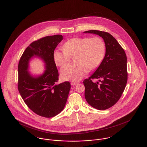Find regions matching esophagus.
I'll use <instances>...</instances> for the list:
<instances>
[{
    "mask_svg": "<svg viewBox=\"0 0 147 147\" xmlns=\"http://www.w3.org/2000/svg\"><path fill=\"white\" fill-rule=\"evenodd\" d=\"M78 84V82H72L71 83V84L72 85H77Z\"/></svg>",
    "mask_w": 147,
    "mask_h": 147,
    "instance_id": "obj_1",
    "label": "esophagus"
}]
</instances>
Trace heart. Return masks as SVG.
Returning <instances> with one entry per match:
<instances>
[{"instance_id": "1", "label": "heart", "mask_w": 147, "mask_h": 147, "mask_svg": "<svg viewBox=\"0 0 147 147\" xmlns=\"http://www.w3.org/2000/svg\"><path fill=\"white\" fill-rule=\"evenodd\" d=\"M105 42L100 37H76L65 42L63 49H57L53 54L55 64L61 66L67 63L71 55L74 56L75 63L64 65L61 69L64 80L79 81L102 63L105 57Z\"/></svg>"}]
</instances>
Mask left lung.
<instances>
[{
	"label": "left lung",
	"instance_id": "8db88e82",
	"mask_svg": "<svg viewBox=\"0 0 147 147\" xmlns=\"http://www.w3.org/2000/svg\"><path fill=\"white\" fill-rule=\"evenodd\" d=\"M84 33L97 34L104 39L105 55L102 63L88 79H85V98L92 107L106 110L115 105L121 98L127 82V57L116 39L107 32L96 30ZM99 79L93 83L91 80Z\"/></svg>",
	"mask_w": 147,
	"mask_h": 147
}]
</instances>
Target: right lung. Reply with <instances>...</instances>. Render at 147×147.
I'll list each match as a JSON object with an SVG mask.
<instances>
[{"label": "right lung", "instance_id": "add662e5", "mask_svg": "<svg viewBox=\"0 0 147 147\" xmlns=\"http://www.w3.org/2000/svg\"><path fill=\"white\" fill-rule=\"evenodd\" d=\"M63 37L47 36L30 43L25 49L18 65V89L28 107L38 115L51 118L60 113L66 104L71 84H57L58 71L53 58L55 49ZM34 57L41 59L46 69L41 75L29 73V63Z\"/></svg>", "mask_w": 147, "mask_h": 147}]
</instances>
